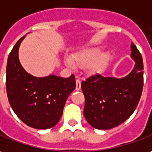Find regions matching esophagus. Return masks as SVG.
Segmentation results:
<instances>
[{
    "instance_id": "obj_1",
    "label": "esophagus",
    "mask_w": 152,
    "mask_h": 152,
    "mask_svg": "<svg viewBox=\"0 0 152 152\" xmlns=\"http://www.w3.org/2000/svg\"><path fill=\"white\" fill-rule=\"evenodd\" d=\"M81 88V81H80V79L79 78H77L76 79V88L75 89L78 91V90Z\"/></svg>"
}]
</instances>
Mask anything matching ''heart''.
<instances>
[{
  "label": "heart",
  "instance_id": "1",
  "mask_svg": "<svg viewBox=\"0 0 152 152\" xmlns=\"http://www.w3.org/2000/svg\"><path fill=\"white\" fill-rule=\"evenodd\" d=\"M110 58L108 51H102L98 47L87 48L76 52L71 58H66V65L70 68L74 66L83 68L88 65V70L92 74L101 73Z\"/></svg>",
  "mask_w": 152,
  "mask_h": 152
}]
</instances>
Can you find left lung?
<instances>
[{
	"mask_svg": "<svg viewBox=\"0 0 152 152\" xmlns=\"http://www.w3.org/2000/svg\"><path fill=\"white\" fill-rule=\"evenodd\" d=\"M131 50L135 66L126 76L117 78L96 74L82 82L84 118L96 129L107 130L122 124L137 107L143 88V61L133 43Z\"/></svg>",
	"mask_w": 152,
	"mask_h": 152,
	"instance_id": "obj_1",
	"label": "left lung"
}]
</instances>
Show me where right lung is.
<instances>
[{
    "label": "right lung",
    "mask_w": 152,
    "mask_h": 152,
    "mask_svg": "<svg viewBox=\"0 0 152 152\" xmlns=\"http://www.w3.org/2000/svg\"><path fill=\"white\" fill-rule=\"evenodd\" d=\"M15 45L6 65V93L10 107L26 125L36 129L55 126L63 114L66 100L76 87L75 77L62 78L50 74L44 78L27 73L19 60V47Z\"/></svg>",
    "instance_id": "obj_1"
}]
</instances>
